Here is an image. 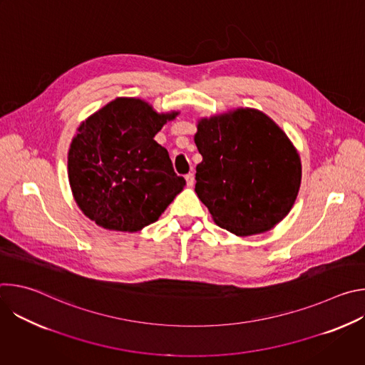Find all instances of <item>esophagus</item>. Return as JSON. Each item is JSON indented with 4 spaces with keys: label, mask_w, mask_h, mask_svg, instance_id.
<instances>
[{
    "label": "esophagus",
    "mask_w": 365,
    "mask_h": 365,
    "mask_svg": "<svg viewBox=\"0 0 365 365\" xmlns=\"http://www.w3.org/2000/svg\"><path fill=\"white\" fill-rule=\"evenodd\" d=\"M185 179H186V183H187L189 187H192V186L195 185V175H193V173H187V175L185 176Z\"/></svg>",
    "instance_id": "1"
}]
</instances>
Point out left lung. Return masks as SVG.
I'll list each match as a JSON object with an SVG mask.
<instances>
[{"label": "left lung", "instance_id": "1", "mask_svg": "<svg viewBox=\"0 0 365 365\" xmlns=\"http://www.w3.org/2000/svg\"><path fill=\"white\" fill-rule=\"evenodd\" d=\"M195 192L221 228L247 237L279 224L296 200L302 165L286 133L264 113L238 108L202 118Z\"/></svg>", "mask_w": 365, "mask_h": 365}]
</instances>
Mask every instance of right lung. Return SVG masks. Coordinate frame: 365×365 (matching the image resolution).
<instances>
[{"label": "right lung", "mask_w": 365, "mask_h": 365, "mask_svg": "<svg viewBox=\"0 0 365 365\" xmlns=\"http://www.w3.org/2000/svg\"><path fill=\"white\" fill-rule=\"evenodd\" d=\"M179 113L159 114L138 98H117L86 118L68 153L81 211L96 225L135 232L159 220L186 180L154 140Z\"/></svg>", "instance_id": "add662e5"}]
</instances>
